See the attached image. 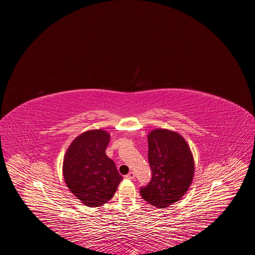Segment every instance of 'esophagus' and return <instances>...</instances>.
Segmentation results:
<instances>
[{
  "mask_svg": "<svg viewBox=\"0 0 255 255\" xmlns=\"http://www.w3.org/2000/svg\"><path fill=\"white\" fill-rule=\"evenodd\" d=\"M134 176H135V174L132 171H130L128 174H126V178H128V179H133Z\"/></svg>",
  "mask_w": 255,
  "mask_h": 255,
  "instance_id": "esophagus-1",
  "label": "esophagus"
}]
</instances>
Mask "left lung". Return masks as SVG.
Returning a JSON list of instances; mask_svg holds the SVG:
<instances>
[{
  "label": "left lung",
  "instance_id": "8db88e82",
  "mask_svg": "<svg viewBox=\"0 0 255 255\" xmlns=\"http://www.w3.org/2000/svg\"><path fill=\"white\" fill-rule=\"evenodd\" d=\"M147 140L152 177L140 194L147 203L163 209L189 190L195 172L194 157L187 141L176 132L155 129Z\"/></svg>",
  "mask_w": 255,
  "mask_h": 255
}]
</instances>
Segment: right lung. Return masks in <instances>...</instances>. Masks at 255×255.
I'll return each mask as SVG.
<instances>
[{
    "mask_svg": "<svg viewBox=\"0 0 255 255\" xmlns=\"http://www.w3.org/2000/svg\"><path fill=\"white\" fill-rule=\"evenodd\" d=\"M110 135L95 129L79 135L66 150L62 172L64 181L84 205L95 208L110 201L123 176L106 155Z\"/></svg>",
    "mask_w": 255,
    "mask_h": 255,
    "instance_id": "add662e5",
    "label": "right lung"
}]
</instances>
